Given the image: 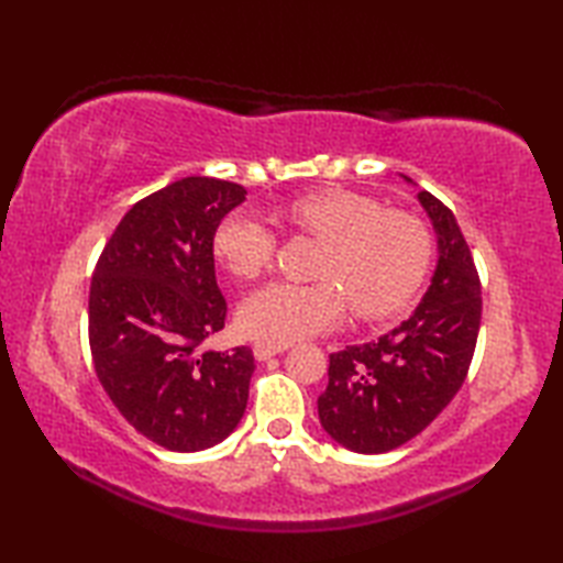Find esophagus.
<instances>
[{
	"mask_svg": "<svg viewBox=\"0 0 563 563\" xmlns=\"http://www.w3.org/2000/svg\"><path fill=\"white\" fill-rule=\"evenodd\" d=\"M288 349H290L288 343H254V355L256 361H268V357L280 355Z\"/></svg>",
	"mask_w": 563,
	"mask_h": 563,
	"instance_id": "esophagus-1",
	"label": "esophagus"
}]
</instances>
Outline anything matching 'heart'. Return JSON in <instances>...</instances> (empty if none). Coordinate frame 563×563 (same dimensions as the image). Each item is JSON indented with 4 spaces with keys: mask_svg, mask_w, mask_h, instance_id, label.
<instances>
[{
    "mask_svg": "<svg viewBox=\"0 0 563 563\" xmlns=\"http://www.w3.org/2000/svg\"><path fill=\"white\" fill-rule=\"evenodd\" d=\"M283 220L324 239L319 283H268L239 307V327L251 339L292 343L331 329L349 300L363 319H382L411 300L428 271L433 242L426 224L385 210L369 196L343 188L314 190L290 200ZM212 254L234 278L254 280L271 266L275 236L254 214L232 212L212 236Z\"/></svg>",
    "mask_w": 563,
    "mask_h": 563,
    "instance_id": "obj_1",
    "label": "heart"
}]
</instances>
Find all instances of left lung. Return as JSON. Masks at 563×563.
<instances>
[{
    "label": "left lung",
    "mask_w": 563,
    "mask_h": 563,
    "mask_svg": "<svg viewBox=\"0 0 563 563\" xmlns=\"http://www.w3.org/2000/svg\"><path fill=\"white\" fill-rule=\"evenodd\" d=\"M418 202L438 244L426 295L385 336L331 353L317 399L321 428L351 452L382 454L421 433L460 391L479 336L482 285L460 224L428 190Z\"/></svg>",
    "instance_id": "obj_1"
}]
</instances>
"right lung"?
<instances>
[{
  "instance_id": "1",
  "label": "right lung",
  "mask_w": 563,
  "mask_h": 563,
  "mask_svg": "<svg viewBox=\"0 0 563 563\" xmlns=\"http://www.w3.org/2000/svg\"><path fill=\"white\" fill-rule=\"evenodd\" d=\"M244 200L239 184L178 178L125 212L93 271L97 377L125 421L172 452L218 445L246 411L254 353L198 351L227 314L212 236Z\"/></svg>"
}]
</instances>
